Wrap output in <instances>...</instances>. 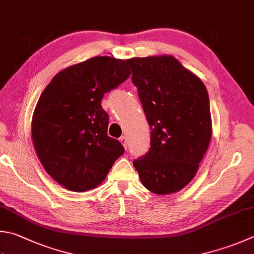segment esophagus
<instances>
[{
    "label": "esophagus",
    "instance_id": "obj_1",
    "mask_svg": "<svg viewBox=\"0 0 254 254\" xmlns=\"http://www.w3.org/2000/svg\"><path fill=\"white\" fill-rule=\"evenodd\" d=\"M119 140H121V142L123 143V146L126 148L127 149V147H128V140H127V137L126 136H122L121 138H119Z\"/></svg>",
    "mask_w": 254,
    "mask_h": 254
}]
</instances>
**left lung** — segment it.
<instances>
[{"label": "left lung", "instance_id": "left-lung-1", "mask_svg": "<svg viewBox=\"0 0 254 254\" xmlns=\"http://www.w3.org/2000/svg\"><path fill=\"white\" fill-rule=\"evenodd\" d=\"M150 127V147L132 161L141 184L157 194L188 185L211 139L207 88L174 56L127 60Z\"/></svg>", "mask_w": 254, "mask_h": 254}]
</instances>
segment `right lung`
I'll list each match as a JSON object with an SVG mask.
<instances>
[{
  "label": "right lung",
  "instance_id": "1",
  "mask_svg": "<svg viewBox=\"0 0 254 254\" xmlns=\"http://www.w3.org/2000/svg\"><path fill=\"white\" fill-rule=\"evenodd\" d=\"M131 74L126 61L92 57L60 71L38 99L32 139L53 179L76 192L96 188L125 149L108 136L102 99Z\"/></svg>",
  "mask_w": 254,
  "mask_h": 254
}]
</instances>
